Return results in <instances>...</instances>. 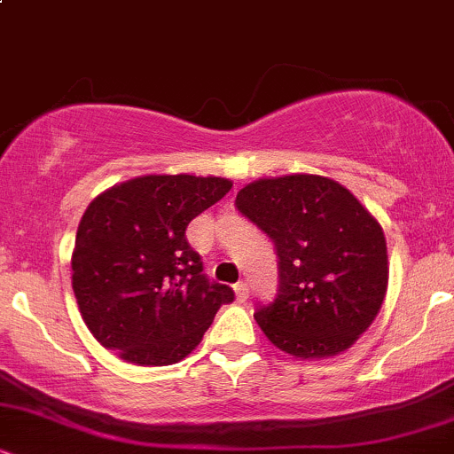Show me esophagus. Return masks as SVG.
Masks as SVG:
<instances>
[{"label":"esophagus","instance_id":"1","mask_svg":"<svg viewBox=\"0 0 454 454\" xmlns=\"http://www.w3.org/2000/svg\"><path fill=\"white\" fill-rule=\"evenodd\" d=\"M234 294H237V299L239 301H245L249 296V288H247V284H245V281H239L237 286H234Z\"/></svg>","mask_w":454,"mask_h":454}]
</instances>
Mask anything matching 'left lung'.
I'll list each match as a JSON object with an SVG mask.
<instances>
[{
  "instance_id": "obj_1",
  "label": "left lung",
  "mask_w": 454,
  "mask_h": 454,
  "mask_svg": "<svg viewBox=\"0 0 454 454\" xmlns=\"http://www.w3.org/2000/svg\"><path fill=\"white\" fill-rule=\"evenodd\" d=\"M237 209L273 239L279 290L254 314L267 340L303 361L346 352L372 326L388 288L387 239L348 187L284 175L239 190Z\"/></svg>"
}]
</instances>
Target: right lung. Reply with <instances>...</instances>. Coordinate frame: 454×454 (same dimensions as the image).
Masks as SVG:
<instances>
[{
    "label": "right lung",
    "instance_id": "add662e5",
    "mask_svg": "<svg viewBox=\"0 0 454 454\" xmlns=\"http://www.w3.org/2000/svg\"><path fill=\"white\" fill-rule=\"evenodd\" d=\"M231 187L223 176L143 175L90 202L72 252V290L104 348L143 367L196 350L234 293L202 275L185 228Z\"/></svg>",
    "mask_w": 454,
    "mask_h": 454
}]
</instances>
